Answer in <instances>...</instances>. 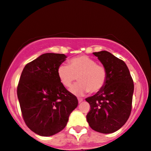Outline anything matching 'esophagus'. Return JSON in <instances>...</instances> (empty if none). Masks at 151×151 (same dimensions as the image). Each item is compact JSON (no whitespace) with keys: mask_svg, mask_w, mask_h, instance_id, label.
Returning a JSON list of instances; mask_svg holds the SVG:
<instances>
[{"mask_svg":"<svg viewBox=\"0 0 151 151\" xmlns=\"http://www.w3.org/2000/svg\"><path fill=\"white\" fill-rule=\"evenodd\" d=\"M81 101H83V99H80V98H78V102L81 103Z\"/></svg>","mask_w":151,"mask_h":151,"instance_id":"obj_1","label":"esophagus"}]
</instances>
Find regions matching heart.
I'll use <instances>...</instances> for the list:
<instances>
[{
    "label": "heart",
    "mask_w": 151,
    "mask_h": 151,
    "mask_svg": "<svg viewBox=\"0 0 151 151\" xmlns=\"http://www.w3.org/2000/svg\"><path fill=\"white\" fill-rule=\"evenodd\" d=\"M58 77L65 87H70L74 81L78 82L70 88L76 95H83L90 91L96 93L104 88L108 80V72L103 65L97 64L93 59L86 55L71 58L68 65L62 64L58 67Z\"/></svg>",
    "instance_id": "1"
}]
</instances>
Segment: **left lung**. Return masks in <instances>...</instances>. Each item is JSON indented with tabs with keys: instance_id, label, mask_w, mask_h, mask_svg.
I'll list each match as a JSON object with an SVG mask.
<instances>
[{
	"instance_id": "8db88e82",
	"label": "left lung",
	"mask_w": 151,
	"mask_h": 151,
	"mask_svg": "<svg viewBox=\"0 0 151 151\" xmlns=\"http://www.w3.org/2000/svg\"><path fill=\"white\" fill-rule=\"evenodd\" d=\"M93 55L106 68L108 80L101 91L86 99L91 107L86 120L94 131L113 133L126 123L130 116L134 81L123 60L105 50L95 52Z\"/></svg>"
}]
</instances>
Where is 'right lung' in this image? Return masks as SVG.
I'll return each mask as SVG.
<instances>
[{
    "mask_svg": "<svg viewBox=\"0 0 151 151\" xmlns=\"http://www.w3.org/2000/svg\"><path fill=\"white\" fill-rule=\"evenodd\" d=\"M66 55L44 53L25 65L17 88L22 115L32 132L50 137L65 127L77 107L75 96L59 80L57 70Z\"/></svg>",
    "mask_w": 151,
    "mask_h": 151,
    "instance_id": "add662e5",
    "label": "right lung"
}]
</instances>
